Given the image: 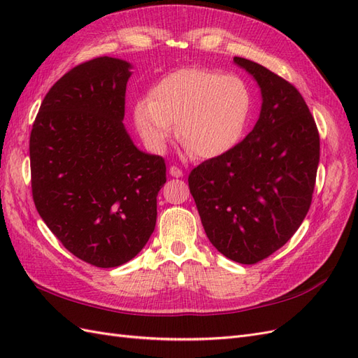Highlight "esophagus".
<instances>
[{
  "label": "esophagus",
  "instance_id": "1",
  "mask_svg": "<svg viewBox=\"0 0 358 358\" xmlns=\"http://www.w3.org/2000/svg\"><path fill=\"white\" fill-rule=\"evenodd\" d=\"M169 173H170V175H171L173 178H182V176H183V171H182L179 167H176V166H171L170 170H169Z\"/></svg>",
  "mask_w": 358,
  "mask_h": 358
}]
</instances>
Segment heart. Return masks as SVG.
<instances>
[{
	"mask_svg": "<svg viewBox=\"0 0 358 358\" xmlns=\"http://www.w3.org/2000/svg\"><path fill=\"white\" fill-rule=\"evenodd\" d=\"M252 113V92L236 74L188 67L164 76L134 106V124L145 145L161 152L178 125L185 150L201 158L229 154L243 138Z\"/></svg>",
	"mask_w": 358,
	"mask_h": 358,
	"instance_id": "heart-1",
	"label": "heart"
}]
</instances>
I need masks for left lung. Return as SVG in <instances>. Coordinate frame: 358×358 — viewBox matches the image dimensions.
Returning <instances> with one entry per match:
<instances>
[{"instance_id":"1","label":"left lung","mask_w":358,"mask_h":358,"mask_svg":"<svg viewBox=\"0 0 358 358\" xmlns=\"http://www.w3.org/2000/svg\"><path fill=\"white\" fill-rule=\"evenodd\" d=\"M262 91L259 117L229 154L201 162L189 191L210 243L255 264L284 246L310 208L320 136L301 94L259 64L234 57Z\"/></svg>"}]
</instances>
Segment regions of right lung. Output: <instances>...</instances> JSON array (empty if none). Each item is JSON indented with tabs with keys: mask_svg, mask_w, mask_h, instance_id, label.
I'll return each instance as SVG.
<instances>
[{
	"mask_svg": "<svg viewBox=\"0 0 358 358\" xmlns=\"http://www.w3.org/2000/svg\"><path fill=\"white\" fill-rule=\"evenodd\" d=\"M131 64L100 57L52 86L31 129L37 212L66 249L95 267L134 258L157 224L166 162L140 150L124 125Z\"/></svg>",
	"mask_w": 358,
	"mask_h": 358,
	"instance_id": "right-lung-1",
	"label": "right lung"
}]
</instances>
